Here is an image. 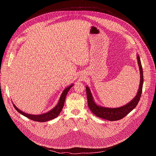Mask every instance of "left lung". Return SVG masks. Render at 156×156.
Instances as JSON below:
<instances>
[{"label":"left lung","mask_w":156,"mask_h":156,"mask_svg":"<svg viewBox=\"0 0 156 156\" xmlns=\"http://www.w3.org/2000/svg\"><path fill=\"white\" fill-rule=\"evenodd\" d=\"M136 58L140 73V83L136 95L135 96L134 98L126 104L115 108L105 107L98 105L94 100L90 87H88V86H86L88 107L91 110V112L96 116L109 121H116L125 117L127 114H128L131 112V111H132L136 107L141 96L143 84V68L140 60V57L138 54Z\"/></svg>","instance_id":"1"}]
</instances>
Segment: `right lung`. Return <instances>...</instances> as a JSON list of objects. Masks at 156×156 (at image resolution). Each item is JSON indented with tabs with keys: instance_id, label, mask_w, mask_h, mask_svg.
Returning a JSON list of instances; mask_svg holds the SVG:
<instances>
[{
	"instance_id": "add662e5",
	"label": "right lung",
	"mask_w": 156,
	"mask_h": 156,
	"mask_svg": "<svg viewBox=\"0 0 156 156\" xmlns=\"http://www.w3.org/2000/svg\"><path fill=\"white\" fill-rule=\"evenodd\" d=\"M73 86V84H72L69 86L66 87L63 91L62 93L61 94V96L59 98V100H58L57 105L53 108H52L51 110L48 111V112L44 113V114H38V115H33V114H27V113L23 112V111H21V110H20L18 107H16V105L13 102L12 103H13V107L15 108V109L21 115H23V116H25L32 120H34V121L39 122H46L49 120L55 119L56 117H57L58 116V115L61 112V111L63 107L66 96V94H67L69 90H70V88Z\"/></svg>"
}]
</instances>
